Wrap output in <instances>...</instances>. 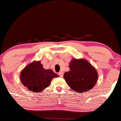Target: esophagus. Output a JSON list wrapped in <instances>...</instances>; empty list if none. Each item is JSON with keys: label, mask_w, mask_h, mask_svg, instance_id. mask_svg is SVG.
Returning <instances> with one entry per match:
<instances>
[{"label": "esophagus", "mask_w": 121, "mask_h": 121, "mask_svg": "<svg viewBox=\"0 0 121 121\" xmlns=\"http://www.w3.org/2000/svg\"><path fill=\"white\" fill-rule=\"evenodd\" d=\"M58 75H59V76H60V77H63V73L62 72H59V73H58Z\"/></svg>", "instance_id": "esophagus-1"}]
</instances>
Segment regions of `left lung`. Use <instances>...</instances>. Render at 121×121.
<instances>
[{
    "instance_id": "1",
    "label": "left lung",
    "mask_w": 121,
    "mask_h": 121,
    "mask_svg": "<svg viewBox=\"0 0 121 121\" xmlns=\"http://www.w3.org/2000/svg\"><path fill=\"white\" fill-rule=\"evenodd\" d=\"M70 70L64 73V79L69 86L79 93L91 90L98 80L95 68L86 60L73 59L69 64Z\"/></svg>"
}]
</instances>
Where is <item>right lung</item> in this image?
<instances>
[{"mask_svg": "<svg viewBox=\"0 0 121 121\" xmlns=\"http://www.w3.org/2000/svg\"><path fill=\"white\" fill-rule=\"evenodd\" d=\"M59 76L52 69H44L40 61H34L22 70L20 77L22 83L29 90L39 92L49 86L52 79Z\"/></svg>", "mask_w": 121, "mask_h": 121, "instance_id": "1", "label": "right lung"}]
</instances>
